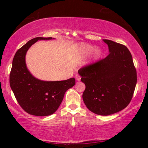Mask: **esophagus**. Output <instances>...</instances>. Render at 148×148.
Returning <instances> with one entry per match:
<instances>
[{
  "label": "esophagus",
  "mask_w": 148,
  "mask_h": 148,
  "mask_svg": "<svg viewBox=\"0 0 148 148\" xmlns=\"http://www.w3.org/2000/svg\"><path fill=\"white\" fill-rule=\"evenodd\" d=\"M75 77H76V79L77 80V81H79V80L81 79V77H80L79 74H76V76H75Z\"/></svg>",
  "instance_id": "esophagus-1"
}]
</instances>
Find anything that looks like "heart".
<instances>
[{
	"label": "heart",
	"instance_id": "1",
	"mask_svg": "<svg viewBox=\"0 0 148 148\" xmlns=\"http://www.w3.org/2000/svg\"><path fill=\"white\" fill-rule=\"evenodd\" d=\"M77 49L82 56H87L91 54L90 60L91 63L97 62L102 56V51L101 49L96 48V47L91 45L86 44H79L77 47Z\"/></svg>",
	"mask_w": 148,
	"mask_h": 148
}]
</instances>
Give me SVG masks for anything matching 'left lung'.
<instances>
[{"mask_svg":"<svg viewBox=\"0 0 148 148\" xmlns=\"http://www.w3.org/2000/svg\"><path fill=\"white\" fill-rule=\"evenodd\" d=\"M103 42L108 46V56L80 69L78 73L86 85L82 97L87 108L97 115L108 116L128 106L137 76L128 48L110 40Z\"/></svg>","mask_w":148,"mask_h":148,"instance_id":"8db88e82","label":"left lung"}]
</instances>
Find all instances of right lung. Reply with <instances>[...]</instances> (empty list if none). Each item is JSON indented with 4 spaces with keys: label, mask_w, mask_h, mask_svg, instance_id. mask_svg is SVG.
Segmentation results:
<instances>
[{
    "label": "right lung",
    "mask_w": 148,
    "mask_h": 148,
    "mask_svg": "<svg viewBox=\"0 0 148 148\" xmlns=\"http://www.w3.org/2000/svg\"><path fill=\"white\" fill-rule=\"evenodd\" d=\"M51 37H37L17 50L12 61L10 85L19 104L27 113L36 116H47L58 109L65 92L73 87L74 77L62 81H43L32 76L27 67V52L38 40H49Z\"/></svg>",
    "instance_id": "right-lung-1"
}]
</instances>
